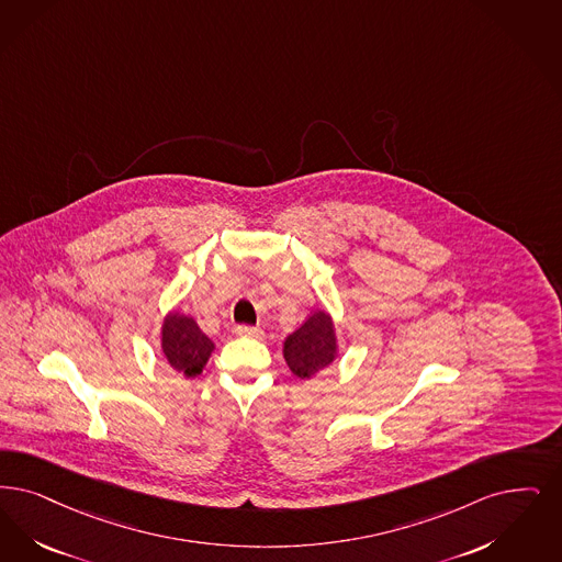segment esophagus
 I'll list each match as a JSON object with an SVG mask.
<instances>
[{
	"instance_id": "34e87169",
	"label": "esophagus",
	"mask_w": 562,
	"mask_h": 562,
	"mask_svg": "<svg viewBox=\"0 0 562 562\" xmlns=\"http://www.w3.org/2000/svg\"><path fill=\"white\" fill-rule=\"evenodd\" d=\"M236 335L238 337L261 338V330L255 326H236Z\"/></svg>"
}]
</instances>
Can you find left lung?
<instances>
[{
  "instance_id": "obj_1",
  "label": "left lung",
  "mask_w": 562,
  "mask_h": 562,
  "mask_svg": "<svg viewBox=\"0 0 562 562\" xmlns=\"http://www.w3.org/2000/svg\"><path fill=\"white\" fill-rule=\"evenodd\" d=\"M340 353L337 326L326 310H314L307 319L284 338L282 356L292 374L307 381L326 370Z\"/></svg>"
}]
</instances>
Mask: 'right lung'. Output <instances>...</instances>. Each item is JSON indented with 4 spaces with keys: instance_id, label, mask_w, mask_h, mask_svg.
Instances as JSON below:
<instances>
[{
    "instance_id": "obj_1",
    "label": "right lung",
    "mask_w": 562,
    "mask_h": 562,
    "mask_svg": "<svg viewBox=\"0 0 562 562\" xmlns=\"http://www.w3.org/2000/svg\"><path fill=\"white\" fill-rule=\"evenodd\" d=\"M160 351L178 374L183 379H194L215 351V342L202 333L192 315L171 310L162 317Z\"/></svg>"
}]
</instances>
